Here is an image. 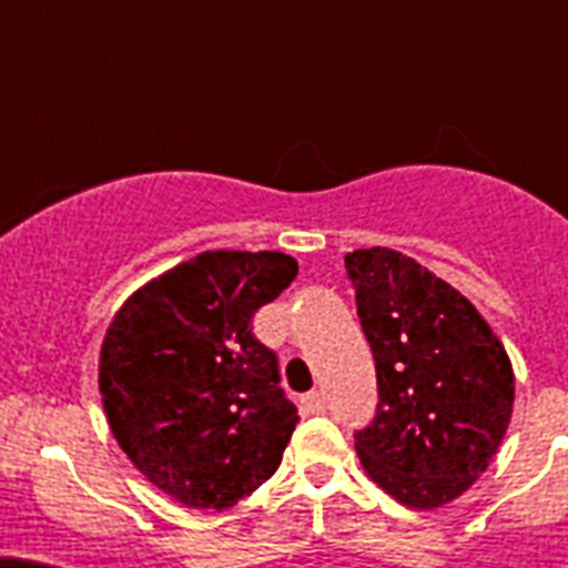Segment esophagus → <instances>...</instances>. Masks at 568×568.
<instances>
[{
	"mask_svg": "<svg viewBox=\"0 0 568 568\" xmlns=\"http://www.w3.org/2000/svg\"><path fill=\"white\" fill-rule=\"evenodd\" d=\"M301 404H304V413H307V415H324V413H327V398H324V393H318V389H315V393H310V395H304V398H301Z\"/></svg>",
	"mask_w": 568,
	"mask_h": 568,
	"instance_id": "obj_1",
	"label": "esophagus"
}]
</instances>
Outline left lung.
Listing matches in <instances>:
<instances>
[{
  "mask_svg": "<svg viewBox=\"0 0 568 568\" xmlns=\"http://www.w3.org/2000/svg\"><path fill=\"white\" fill-rule=\"evenodd\" d=\"M373 346L378 409L355 433L366 475L413 509L464 495L498 453L515 373L484 315L415 258L386 247L344 258Z\"/></svg>",
  "mask_w": 568,
  "mask_h": 568,
  "instance_id": "left-lung-1",
  "label": "left lung"
}]
</instances>
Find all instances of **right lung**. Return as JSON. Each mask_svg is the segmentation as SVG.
<instances>
[{"label":"right lung","instance_id":"obj_1","mask_svg":"<svg viewBox=\"0 0 568 568\" xmlns=\"http://www.w3.org/2000/svg\"><path fill=\"white\" fill-rule=\"evenodd\" d=\"M295 275L284 253H202L135 290L104 335L110 433L190 509H227L278 469L298 409L250 324Z\"/></svg>","mask_w":568,"mask_h":568}]
</instances>
